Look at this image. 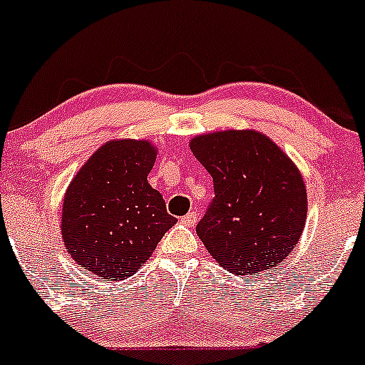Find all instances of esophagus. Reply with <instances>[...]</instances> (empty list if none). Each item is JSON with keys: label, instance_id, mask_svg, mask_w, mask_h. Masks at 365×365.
<instances>
[{"label": "esophagus", "instance_id": "1", "mask_svg": "<svg viewBox=\"0 0 365 365\" xmlns=\"http://www.w3.org/2000/svg\"><path fill=\"white\" fill-rule=\"evenodd\" d=\"M197 220H199V215H197V211H190L188 215L182 217V223L187 225V226H194L197 223Z\"/></svg>", "mask_w": 365, "mask_h": 365}]
</instances>
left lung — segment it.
Segmentation results:
<instances>
[{"instance_id":"left-lung-1","label":"left lung","mask_w":365,"mask_h":365,"mask_svg":"<svg viewBox=\"0 0 365 365\" xmlns=\"http://www.w3.org/2000/svg\"><path fill=\"white\" fill-rule=\"evenodd\" d=\"M190 150L215 183V199L195 228L207 252L233 274L278 266L299 244L307 220L299 168L255 130L197 135Z\"/></svg>"}]
</instances>
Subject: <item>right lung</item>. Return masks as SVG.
Instances as JSON below:
<instances>
[{"instance_id":"add662e5","label":"right lung","mask_w":365,"mask_h":365,"mask_svg":"<svg viewBox=\"0 0 365 365\" xmlns=\"http://www.w3.org/2000/svg\"><path fill=\"white\" fill-rule=\"evenodd\" d=\"M158 150L149 140H110L65 192L61 235L70 257L99 279L130 278L177 223L148 182Z\"/></svg>"}]
</instances>
